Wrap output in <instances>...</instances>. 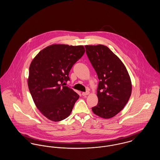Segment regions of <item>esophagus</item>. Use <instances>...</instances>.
<instances>
[{
    "mask_svg": "<svg viewBox=\"0 0 160 160\" xmlns=\"http://www.w3.org/2000/svg\"><path fill=\"white\" fill-rule=\"evenodd\" d=\"M89 92H82V95L83 96H86V95H89Z\"/></svg>",
    "mask_w": 160,
    "mask_h": 160,
    "instance_id": "34e87169",
    "label": "esophagus"
}]
</instances>
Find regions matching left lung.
Here are the masks:
<instances>
[{
    "mask_svg": "<svg viewBox=\"0 0 160 160\" xmlns=\"http://www.w3.org/2000/svg\"><path fill=\"white\" fill-rule=\"evenodd\" d=\"M85 47L100 80L98 104L92 110L100 118H112L124 108L131 97V78L123 63L108 47L98 44Z\"/></svg>",
    "mask_w": 160,
    "mask_h": 160,
    "instance_id": "left-lung-1",
    "label": "left lung"
}]
</instances>
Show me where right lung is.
Instances as JSON below:
<instances>
[{"instance_id": "1", "label": "right lung", "mask_w": 160, "mask_h": 160, "mask_svg": "<svg viewBox=\"0 0 160 160\" xmlns=\"http://www.w3.org/2000/svg\"><path fill=\"white\" fill-rule=\"evenodd\" d=\"M85 52L83 46L52 44L32 60L28 85L35 105L47 119L58 122L71 114L79 95L64 86L73 65Z\"/></svg>"}]
</instances>
